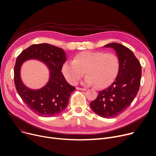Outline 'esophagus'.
I'll use <instances>...</instances> for the list:
<instances>
[{
  "label": "esophagus",
  "instance_id": "obj_1",
  "mask_svg": "<svg viewBox=\"0 0 156 156\" xmlns=\"http://www.w3.org/2000/svg\"><path fill=\"white\" fill-rule=\"evenodd\" d=\"M76 89H77V90H84V91L87 90V89H86V88H80V87H76Z\"/></svg>",
  "mask_w": 156,
  "mask_h": 156
}]
</instances>
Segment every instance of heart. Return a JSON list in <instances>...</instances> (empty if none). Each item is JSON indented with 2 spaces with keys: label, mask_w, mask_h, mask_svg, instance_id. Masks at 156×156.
Returning <instances> with one entry per match:
<instances>
[{
  "label": "heart",
  "mask_w": 156,
  "mask_h": 156,
  "mask_svg": "<svg viewBox=\"0 0 156 156\" xmlns=\"http://www.w3.org/2000/svg\"><path fill=\"white\" fill-rule=\"evenodd\" d=\"M119 70V61L116 55L101 51H83L76 54L73 62H66L62 71L68 82L78 83L85 72L87 75L83 83L95 85L97 88L109 86L115 80Z\"/></svg>",
  "instance_id": "b5f03b06"
}]
</instances>
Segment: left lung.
<instances>
[{
	"label": "left lung",
	"instance_id": "8db88e82",
	"mask_svg": "<svg viewBox=\"0 0 156 156\" xmlns=\"http://www.w3.org/2000/svg\"><path fill=\"white\" fill-rule=\"evenodd\" d=\"M104 47L116 51L119 59V71L114 82L99 91L90 105L99 116L112 118L127 109L136 96L140 85L142 67L128 47L118 43H111Z\"/></svg>",
	"mask_w": 156,
	"mask_h": 156
}]
</instances>
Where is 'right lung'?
Wrapping results in <instances>:
<instances>
[{"label": "right lung", "mask_w": 156, "mask_h": 156, "mask_svg": "<svg viewBox=\"0 0 156 156\" xmlns=\"http://www.w3.org/2000/svg\"><path fill=\"white\" fill-rule=\"evenodd\" d=\"M38 59L50 70L49 82L39 90H31L24 86L20 78V68L24 61ZM66 62V54L61 48L48 44H34L21 52L16 59L14 69V84L18 94L27 107L42 117H52L66 108L75 87L66 81L61 73Z\"/></svg>", "instance_id": "add662e5"}]
</instances>
